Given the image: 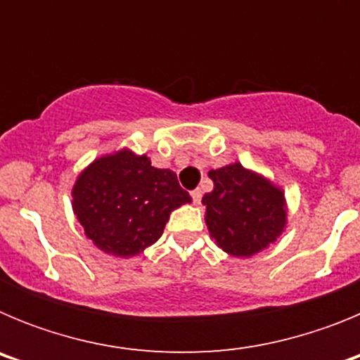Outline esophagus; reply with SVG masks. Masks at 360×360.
<instances>
[{
	"label": "esophagus",
	"mask_w": 360,
	"mask_h": 360,
	"mask_svg": "<svg viewBox=\"0 0 360 360\" xmlns=\"http://www.w3.org/2000/svg\"><path fill=\"white\" fill-rule=\"evenodd\" d=\"M191 198H193V202H195V203L202 202V191H200V189L191 191Z\"/></svg>",
	"instance_id": "esophagus-1"
}]
</instances>
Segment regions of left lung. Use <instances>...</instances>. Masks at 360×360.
<instances>
[{"label":"left lung","mask_w":360,"mask_h":360,"mask_svg":"<svg viewBox=\"0 0 360 360\" xmlns=\"http://www.w3.org/2000/svg\"><path fill=\"white\" fill-rule=\"evenodd\" d=\"M214 187L205 193V224L219 249L232 257H252L274 243L288 221L283 187L240 162L209 171Z\"/></svg>","instance_id":"obj_1"}]
</instances>
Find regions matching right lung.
Returning a JSON list of instances; mask_svg holds the SVG:
<instances>
[{
  "mask_svg": "<svg viewBox=\"0 0 360 360\" xmlns=\"http://www.w3.org/2000/svg\"><path fill=\"white\" fill-rule=\"evenodd\" d=\"M191 203L171 169L153 167L148 155L129 148L88 164L72 187V209L98 250L139 256L157 243L174 209Z\"/></svg>",
  "mask_w": 360,
  "mask_h": 360,
  "instance_id": "right-lung-1",
  "label": "right lung"
}]
</instances>
